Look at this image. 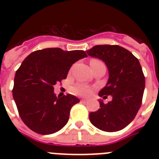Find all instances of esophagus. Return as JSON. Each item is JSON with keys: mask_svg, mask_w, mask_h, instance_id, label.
<instances>
[{"mask_svg": "<svg viewBox=\"0 0 159 159\" xmlns=\"http://www.w3.org/2000/svg\"><path fill=\"white\" fill-rule=\"evenodd\" d=\"M81 102H84V103H87V102H88V99H81Z\"/></svg>", "mask_w": 159, "mask_h": 159, "instance_id": "1", "label": "esophagus"}]
</instances>
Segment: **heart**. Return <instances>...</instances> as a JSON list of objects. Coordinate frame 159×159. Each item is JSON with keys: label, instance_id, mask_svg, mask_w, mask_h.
Listing matches in <instances>:
<instances>
[{"label": "heart", "instance_id": "heart-1", "mask_svg": "<svg viewBox=\"0 0 159 159\" xmlns=\"http://www.w3.org/2000/svg\"><path fill=\"white\" fill-rule=\"evenodd\" d=\"M102 61L98 59H93L90 61L91 66L96 65V64H102ZM94 88L92 87L86 86V85H83V84H76L75 86L71 88V92L75 95H83V96H88V95H92L93 92Z\"/></svg>", "mask_w": 159, "mask_h": 159}]
</instances>
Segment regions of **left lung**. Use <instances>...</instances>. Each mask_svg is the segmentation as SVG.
I'll use <instances>...</instances> for the list:
<instances>
[{
	"label": "left lung",
	"instance_id": "left-lung-1",
	"mask_svg": "<svg viewBox=\"0 0 159 159\" xmlns=\"http://www.w3.org/2000/svg\"><path fill=\"white\" fill-rule=\"evenodd\" d=\"M87 52L105 62L109 71L107 84L99 95L112 96V100L107 104L99 101L100 108L90 113V121L103 131L122 130L131 123L142 105L145 76L139 61L130 51L119 45H95Z\"/></svg>",
	"mask_w": 159,
	"mask_h": 159
}]
</instances>
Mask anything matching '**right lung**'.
I'll return each mask as SVG.
<instances>
[{"label":"right lung","mask_w":159,"mask_h":159,"mask_svg":"<svg viewBox=\"0 0 159 159\" xmlns=\"http://www.w3.org/2000/svg\"><path fill=\"white\" fill-rule=\"evenodd\" d=\"M88 57L83 50L44 48L31 53L14 78L12 95L25 124L41 134L58 131L67 124L71 108L80 99L71 94L57 97L54 85L67 78L70 67Z\"/></svg>","instance_id":"1"}]
</instances>
